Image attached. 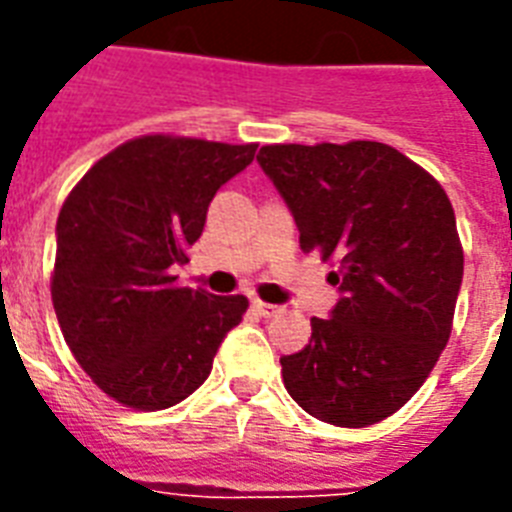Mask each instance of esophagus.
Wrapping results in <instances>:
<instances>
[{"instance_id":"34e87169","label":"esophagus","mask_w":512,"mask_h":512,"mask_svg":"<svg viewBox=\"0 0 512 512\" xmlns=\"http://www.w3.org/2000/svg\"><path fill=\"white\" fill-rule=\"evenodd\" d=\"M252 308H255L263 319H271L276 313H281V305H271V303H263V300H252Z\"/></svg>"}]
</instances>
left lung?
Segmentation results:
<instances>
[{
  "label": "left lung",
  "instance_id": "left-lung-1",
  "mask_svg": "<svg viewBox=\"0 0 512 512\" xmlns=\"http://www.w3.org/2000/svg\"><path fill=\"white\" fill-rule=\"evenodd\" d=\"M263 172L284 196L300 249L337 260L342 297L311 319V342L281 358L284 388L337 428L398 412L433 372L452 335L462 244L436 177L374 143L263 146Z\"/></svg>",
  "mask_w": 512,
  "mask_h": 512
}]
</instances>
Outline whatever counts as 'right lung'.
Masks as SVG:
<instances>
[{
	"label": "right lung",
	"mask_w": 512,
	"mask_h": 512,
	"mask_svg": "<svg viewBox=\"0 0 512 512\" xmlns=\"http://www.w3.org/2000/svg\"><path fill=\"white\" fill-rule=\"evenodd\" d=\"M257 143L175 135L127 140L90 167L58 215L52 305L84 372L119 404H180L212 372L244 295L177 287L220 185L252 164Z\"/></svg>",
	"instance_id": "right-lung-1"
}]
</instances>
